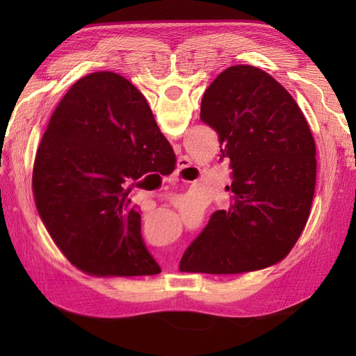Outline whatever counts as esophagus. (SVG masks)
Returning <instances> with one entry per match:
<instances>
[{
	"instance_id": "34e87169",
	"label": "esophagus",
	"mask_w": 356,
	"mask_h": 356,
	"mask_svg": "<svg viewBox=\"0 0 356 356\" xmlns=\"http://www.w3.org/2000/svg\"><path fill=\"white\" fill-rule=\"evenodd\" d=\"M191 165H193L191 161L186 156L180 157L177 161V171L172 174V177L170 180L176 182V180H179V179H186V172H188V170L191 168Z\"/></svg>"
}]
</instances>
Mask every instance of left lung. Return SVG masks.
Instances as JSON below:
<instances>
[{"label":"left lung","mask_w":356,"mask_h":356,"mask_svg":"<svg viewBox=\"0 0 356 356\" xmlns=\"http://www.w3.org/2000/svg\"><path fill=\"white\" fill-rule=\"evenodd\" d=\"M220 157L231 161L232 205L217 211L180 260V272L243 274L291 252L311 216L316 148L291 93L254 65H232L202 97Z\"/></svg>","instance_id":"8db88e82"}]
</instances>
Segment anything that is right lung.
I'll use <instances>...</instances> for the list:
<instances>
[{
	"mask_svg": "<svg viewBox=\"0 0 356 356\" xmlns=\"http://www.w3.org/2000/svg\"><path fill=\"white\" fill-rule=\"evenodd\" d=\"M176 154L145 97L113 72L81 78L53 111L36 151V211L59 251L95 277L161 272L140 236L128 185Z\"/></svg>",
	"mask_w": 356,
	"mask_h": 356,
	"instance_id": "add662e5",
	"label": "right lung"
}]
</instances>
